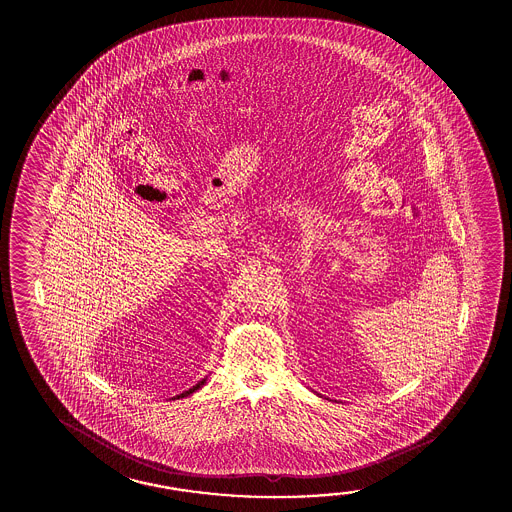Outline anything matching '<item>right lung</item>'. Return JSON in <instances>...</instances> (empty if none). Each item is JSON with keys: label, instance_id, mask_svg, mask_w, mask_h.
<instances>
[{"label": "right lung", "instance_id": "add662e5", "mask_svg": "<svg viewBox=\"0 0 512 512\" xmlns=\"http://www.w3.org/2000/svg\"><path fill=\"white\" fill-rule=\"evenodd\" d=\"M207 382V377L202 378L196 386L191 387V389H187V391H184V393L176 394V396H173V400H180V398H184V396H189V394H193L194 391H198L200 387H203V384Z\"/></svg>", "mask_w": 512, "mask_h": 512}]
</instances>
